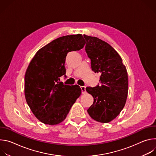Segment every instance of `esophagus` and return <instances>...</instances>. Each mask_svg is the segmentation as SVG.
<instances>
[{"label":"esophagus","instance_id":"esophagus-1","mask_svg":"<svg viewBox=\"0 0 156 156\" xmlns=\"http://www.w3.org/2000/svg\"><path fill=\"white\" fill-rule=\"evenodd\" d=\"M81 93L83 94L85 93V92H86V86H81Z\"/></svg>","mask_w":156,"mask_h":156}]
</instances>
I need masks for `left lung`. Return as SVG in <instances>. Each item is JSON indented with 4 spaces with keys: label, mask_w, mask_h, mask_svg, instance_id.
Listing matches in <instances>:
<instances>
[{
    "label": "left lung",
    "mask_w": 156,
    "mask_h": 156,
    "mask_svg": "<svg viewBox=\"0 0 156 156\" xmlns=\"http://www.w3.org/2000/svg\"><path fill=\"white\" fill-rule=\"evenodd\" d=\"M83 36L92 70L101 75L100 84L86 88L94 98L87 113L96 121L108 123L119 115L126 103L128 91L127 71L119 54L107 42L96 37Z\"/></svg>",
    "instance_id": "left-lung-1"
}]
</instances>
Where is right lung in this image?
I'll return each mask as SVG.
<instances>
[{"instance_id":"right-lung-1","label":"right lung","mask_w":156,"mask_h":156,"mask_svg":"<svg viewBox=\"0 0 156 156\" xmlns=\"http://www.w3.org/2000/svg\"><path fill=\"white\" fill-rule=\"evenodd\" d=\"M82 34L60 37L40 49L30 63L25 76L27 102L35 117L47 125L63 122L81 93L77 85L60 82L65 75L67 54L83 48Z\"/></svg>"}]
</instances>
